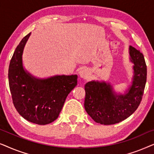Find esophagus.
<instances>
[{"instance_id":"1","label":"esophagus","mask_w":154,"mask_h":154,"mask_svg":"<svg viewBox=\"0 0 154 154\" xmlns=\"http://www.w3.org/2000/svg\"><path fill=\"white\" fill-rule=\"evenodd\" d=\"M79 74L80 75V77L82 78L83 79H88V78L90 77V71L86 69H82L79 71Z\"/></svg>"}]
</instances>
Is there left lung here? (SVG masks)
Here are the masks:
<instances>
[{
    "label": "left lung",
    "mask_w": 154,
    "mask_h": 154,
    "mask_svg": "<svg viewBox=\"0 0 154 154\" xmlns=\"http://www.w3.org/2000/svg\"><path fill=\"white\" fill-rule=\"evenodd\" d=\"M130 61L133 64L131 85L124 94H117L105 81H92L85 85L84 106L96 123L112 125L131 116L138 108L146 82V65L140 50L129 46Z\"/></svg>",
    "instance_id": "obj_1"
}]
</instances>
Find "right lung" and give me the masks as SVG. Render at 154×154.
Masks as SVG:
<instances>
[{
	"instance_id": "1",
	"label": "right lung",
	"mask_w": 154,
	"mask_h": 154,
	"mask_svg": "<svg viewBox=\"0 0 154 154\" xmlns=\"http://www.w3.org/2000/svg\"><path fill=\"white\" fill-rule=\"evenodd\" d=\"M31 33L23 38L10 60L8 80L12 102L22 116L38 125L57 119L66 97L77 85V75L37 79L23 66L22 54Z\"/></svg>"
}]
</instances>
